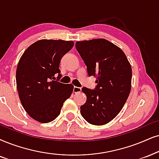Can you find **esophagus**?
Returning <instances> with one entry per match:
<instances>
[{"mask_svg": "<svg viewBox=\"0 0 159 159\" xmlns=\"http://www.w3.org/2000/svg\"><path fill=\"white\" fill-rule=\"evenodd\" d=\"M81 92V88L77 87V86H74L73 87V92L74 93H78V92Z\"/></svg>", "mask_w": 159, "mask_h": 159, "instance_id": "34e87169", "label": "esophagus"}]
</instances>
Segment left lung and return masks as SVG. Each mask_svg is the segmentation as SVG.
Returning <instances> with one entry per match:
<instances>
[{
  "mask_svg": "<svg viewBox=\"0 0 159 159\" xmlns=\"http://www.w3.org/2000/svg\"><path fill=\"white\" fill-rule=\"evenodd\" d=\"M75 48L98 84L94 89L82 88L86 101L81 106V116L92 125H105L120 113L129 96L131 66L124 52L105 39L76 42Z\"/></svg>",
  "mask_w": 159,
  "mask_h": 159,
  "instance_id": "obj_1",
  "label": "left lung"
}]
</instances>
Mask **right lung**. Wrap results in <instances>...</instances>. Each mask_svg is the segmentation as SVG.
Returning <instances> with one entry per match:
<instances>
[{"label": "right lung", "mask_w": 159, "mask_h": 159, "mask_svg": "<svg viewBox=\"0 0 159 159\" xmlns=\"http://www.w3.org/2000/svg\"><path fill=\"white\" fill-rule=\"evenodd\" d=\"M73 41L41 39L25 50L18 62L16 83L20 100L28 114L42 123L60 114L64 102L73 91V84L54 81L61 78L59 64L73 47Z\"/></svg>", "instance_id": "add662e5"}]
</instances>
